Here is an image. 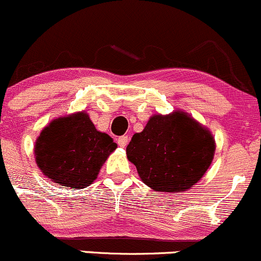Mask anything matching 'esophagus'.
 I'll return each mask as SVG.
<instances>
[{"label":"esophagus","instance_id":"1","mask_svg":"<svg viewBox=\"0 0 261 261\" xmlns=\"http://www.w3.org/2000/svg\"><path fill=\"white\" fill-rule=\"evenodd\" d=\"M127 143H128V137L127 136H121V137H119V139H118V145L122 148L126 147Z\"/></svg>","mask_w":261,"mask_h":261}]
</instances>
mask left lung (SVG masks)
Here are the masks:
<instances>
[{"label": "left lung", "instance_id": "8db88e82", "mask_svg": "<svg viewBox=\"0 0 261 261\" xmlns=\"http://www.w3.org/2000/svg\"><path fill=\"white\" fill-rule=\"evenodd\" d=\"M215 140L200 122L180 110L155 114L126 147L141 180L155 191L180 193L202 178L214 160Z\"/></svg>", "mask_w": 261, "mask_h": 261}]
</instances>
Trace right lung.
<instances>
[{
  "label": "right lung",
  "mask_w": 261,
  "mask_h": 261,
  "mask_svg": "<svg viewBox=\"0 0 261 261\" xmlns=\"http://www.w3.org/2000/svg\"><path fill=\"white\" fill-rule=\"evenodd\" d=\"M118 147L100 133L85 112L62 116L43 128L34 146L35 161L45 176L61 187L83 189L97 179Z\"/></svg>",
  "instance_id": "right-lung-1"
}]
</instances>
